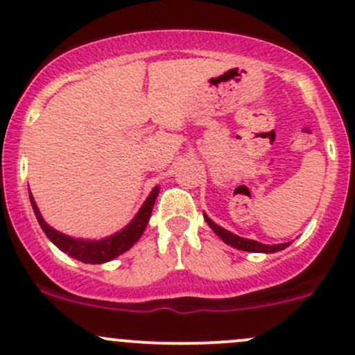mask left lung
I'll return each instance as SVG.
<instances>
[{
    "mask_svg": "<svg viewBox=\"0 0 355 355\" xmlns=\"http://www.w3.org/2000/svg\"><path fill=\"white\" fill-rule=\"evenodd\" d=\"M204 220H206V223L209 225L211 230H213L214 234H216L218 237L225 242V244L235 247V249L247 250V252H268L270 254V252H277V250H282V249H285V247H288V242L287 244L266 245V244H261V242H256V241H247V239L239 237V235H235V234H232V232L225 230V228L218 227V225L214 223V221H211L206 214H204Z\"/></svg>",
    "mask_w": 355,
    "mask_h": 355,
    "instance_id": "obj_1",
    "label": "left lung"
}]
</instances>
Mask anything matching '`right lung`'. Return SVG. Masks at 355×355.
<instances>
[{
	"label": "right lung",
	"mask_w": 355,
	"mask_h": 355,
	"mask_svg": "<svg viewBox=\"0 0 355 355\" xmlns=\"http://www.w3.org/2000/svg\"><path fill=\"white\" fill-rule=\"evenodd\" d=\"M157 192H159V187L153 189V192L149 194V198L146 199V202L142 204L139 213L135 214L134 220H132L123 230L111 235L108 239H101V241H80V239H73V237H68L65 234H60V232H56L55 228H51L44 220H42L41 213H39L32 196H31V202H32V209H34L35 218H37L41 228L44 230V234L48 235L49 241L58 247L60 250L67 252L68 256L75 257V259L82 261V263L101 264V263H106V261L114 259V257L120 256V254H123L125 250L130 249V247L141 239V235L144 234L146 227H148L149 218H151V211L153 207H155Z\"/></svg>",
	"instance_id": "add662e5"
}]
</instances>
